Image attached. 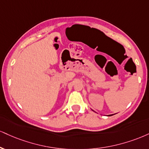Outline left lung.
<instances>
[{
  "label": "left lung",
  "instance_id": "left-lung-1",
  "mask_svg": "<svg viewBox=\"0 0 149 149\" xmlns=\"http://www.w3.org/2000/svg\"><path fill=\"white\" fill-rule=\"evenodd\" d=\"M94 111V110H93ZM112 115H113V114H110V115H108V116H112Z\"/></svg>",
  "mask_w": 149,
  "mask_h": 149
}]
</instances>
